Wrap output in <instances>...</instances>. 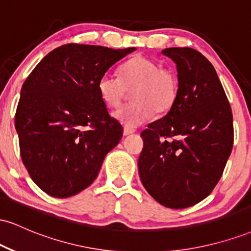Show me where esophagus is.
I'll return each instance as SVG.
<instances>
[{"instance_id":"1","label":"esophagus","mask_w":251,"mask_h":251,"mask_svg":"<svg viewBox=\"0 0 251 251\" xmlns=\"http://www.w3.org/2000/svg\"><path fill=\"white\" fill-rule=\"evenodd\" d=\"M134 129L133 128H131V127H127V126H125V127H124V135H129V134H133L134 133Z\"/></svg>"}]
</instances>
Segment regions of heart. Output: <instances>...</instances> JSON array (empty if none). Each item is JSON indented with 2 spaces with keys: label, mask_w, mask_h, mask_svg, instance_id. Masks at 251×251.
Masks as SVG:
<instances>
[{
  "label": "heart",
  "mask_w": 251,
  "mask_h": 251,
  "mask_svg": "<svg viewBox=\"0 0 251 251\" xmlns=\"http://www.w3.org/2000/svg\"><path fill=\"white\" fill-rule=\"evenodd\" d=\"M132 102L113 113L114 119L127 127L142 125L158 114L169 112L175 105L179 91L177 74L170 68L158 67L157 62L135 55L119 68V77L103 74L98 81V92L108 107H118L131 91Z\"/></svg>",
  "instance_id": "heart-1"
}]
</instances>
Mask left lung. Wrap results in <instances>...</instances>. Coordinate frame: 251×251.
Segmentation results:
<instances>
[{"mask_svg":"<svg viewBox=\"0 0 251 251\" xmlns=\"http://www.w3.org/2000/svg\"><path fill=\"white\" fill-rule=\"evenodd\" d=\"M179 91L165 117L142 132L138 160L144 188L166 208L200 203L214 190L234 144L230 103L214 66L192 48H165Z\"/></svg>","mask_w":251,"mask_h":251,"instance_id":"1","label":"left lung"}]
</instances>
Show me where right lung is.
Here are the masks:
<instances>
[{
    "mask_svg": "<svg viewBox=\"0 0 251 251\" xmlns=\"http://www.w3.org/2000/svg\"><path fill=\"white\" fill-rule=\"evenodd\" d=\"M133 50L68 43L48 53L25 79L15 128L22 162L46 194L67 198L88 188L120 142L123 127L109 117L98 81Z\"/></svg>",
    "mask_w": 251,
    "mask_h": 251,
    "instance_id": "1",
    "label": "right lung"
}]
</instances>
